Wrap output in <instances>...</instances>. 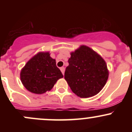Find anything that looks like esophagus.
Here are the masks:
<instances>
[{
  "label": "esophagus",
  "mask_w": 132,
  "mask_h": 132,
  "mask_svg": "<svg viewBox=\"0 0 132 132\" xmlns=\"http://www.w3.org/2000/svg\"><path fill=\"white\" fill-rule=\"evenodd\" d=\"M60 70H61V72H62V74H64V71H65V68L64 67H61V68H60Z\"/></svg>",
  "instance_id": "1"
}]
</instances>
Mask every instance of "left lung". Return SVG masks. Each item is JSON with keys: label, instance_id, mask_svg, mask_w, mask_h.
I'll return each mask as SVG.
<instances>
[{"label": "left lung", "instance_id": "1", "mask_svg": "<svg viewBox=\"0 0 132 132\" xmlns=\"http://www.w3.org/2000/svg\"><path fill=\"white\" fill-rule=\"evenodd\" d=\"M68 63L64 78L78 96H93L105 85L109 77L106 62L88 46L83 45L71 52Z\"/></svg>", "mask_w": 132, "mask_h": 132}]
</instances>
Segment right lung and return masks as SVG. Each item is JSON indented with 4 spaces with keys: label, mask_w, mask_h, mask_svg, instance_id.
I'll list each match as a JSON object with an SVG mask.
<instances>
[{
    "label": "right lung",
    "mask_w": 132,
    "mask_h": 132,
    "mask_svg": "<svg viewBox=\"0 0 132 132\" xmlns=\"http://www.w3.org/2000/svg\"><path fill=\"white\" fill-rule=\"evenodd\" d=\"M62 77L55 60L50 57L48 52L38 53L33 57L27 62L20 73L24 87L35 94H43L51 90L57 80Z\"/></svg>",
    "instance_id": "add662e5"
}]
</instances>
